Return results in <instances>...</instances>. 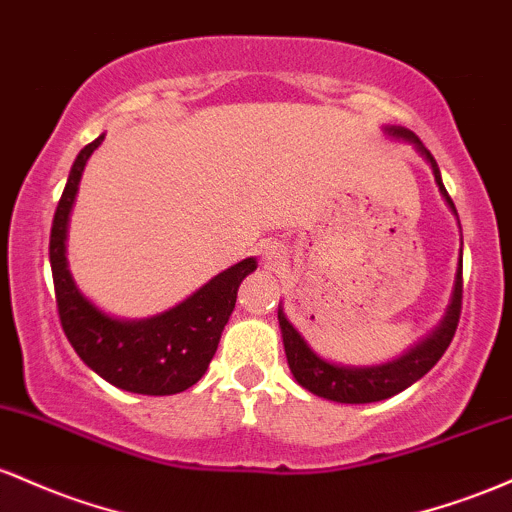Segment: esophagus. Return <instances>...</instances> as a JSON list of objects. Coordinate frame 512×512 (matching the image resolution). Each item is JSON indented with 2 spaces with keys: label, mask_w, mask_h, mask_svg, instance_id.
<instances>
[{
  "label": "esophagus",
  "mask_w": 512,
  "mask_h": 512,
  "mask_svg": "<svg viewBox=\"0 0 512 512\" xmlns=\"http://www.w3.org/2000/svg\"><path fill=\"white\" fill-rule=\"evenodd\" d=\"M263 258H266V263L271 268L280 266L283 263V251L278 249V246H266V251H263Z\"/></svg>",
  "instance_id": "obj_1"
}]
</instances>
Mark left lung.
Here are the masks:
<instances>
[{"instance_id": "1", "label": "left lung", "mask_w": 512, "mask_h": 512, "mask_svg": "<svg viewBox=\"0 0 512 512\" xmlns=\"http://www.w3.org/2000/svg\"><path fill=\"white\" fill-rule=\"evenodd\" d=\"M384 132L399 140L411 142L418 149L423 159L433 169L435 183H438L440 195L445 198L447 208L457 215L455 203L447 195L445 186H442L438 162L433 159V154L423 147V142L406 128H384ZM459 312H462V261H459L457 275H455V290H452L450 307H447L445 317H442L440 326L430 333L428 338H423L418 346L406 350L401 358L392 360V363L375 365V367H343L336 363H329L321 355L314 353L309 348V343L304 341L302 333L295 329L285 317L283 307L278 309V321L280 331H283V346L287 355V365H290L292 377L302 384L307 392L324 396V399L338 401V404H372V401L389 399V396L404 392L406 387H411L413 382L421 380L423 375L442 358L447 346L455 338L457 324H459Z\"/></svg>"}]
</instances>
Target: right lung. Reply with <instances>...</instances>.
Returning a JSON list of instances; mask_svg holds the SVG:
<instances>
[{
	"label": "right lung",
	"mask_w": 512,
	"mask_h": 512,
	"mask_svg": "<svg viewBox=\"0 0 512 512\" xmlns=\"http://www.w3.org/2000/svg\"><path fill=\"white\" fill-rule=\"evenodd\" d=\"M101 142L103 135L74 159L50 229V268L62 331L79 358L113 387L147 396L179 394L193 387L208 370L229 314L234 312L241 280L256 271V258H244L215 275L188 300L157 317L125 321L101 312L74 285L65 256L67 222L79 181Z\"/></svg>",
	"instance_id": "obj_1"
}]
</instances>
